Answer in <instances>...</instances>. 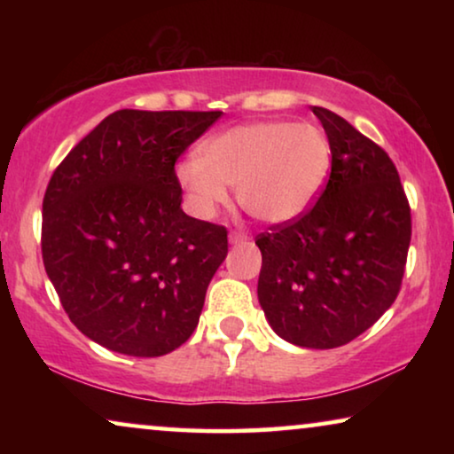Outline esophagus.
Segmentation results:
<instances>
[{"mask_svg": "<svg viewBox=\"0 0 454 454\" xmlns=\"http://www.w3.org/2000/svg\"><path fill=\"white\" fill-rule=\"evenodd\" d=\"M229 241H231V244H235V246L246 244L247 235L244 231H231V233H229Z\"/></svg>", "mask_w": 454, "mask_h": 454, "instance_id": "34e87169", "label": "esophagus"}]
</instances>
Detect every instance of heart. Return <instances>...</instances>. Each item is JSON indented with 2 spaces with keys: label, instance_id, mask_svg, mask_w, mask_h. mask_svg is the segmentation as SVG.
I'll return each instance as SVG.
<instances>
[{
  "label": "heart",
  "instance_id": "1",
  "mask_svg": "<svg viewBox=\"0 0 454 454\" xmlns=\"http://www.w3.org/2000/svg\"><path fill=\"white\" fill-rule=\"evenodd\" d=\"M333 165L331 140L312 123L264 120L239 123L198 148V159L177 165V182L190 210L213 219L235 200L252 219L285 223L312 207Z\"/></svg>",
  "mask_w": 454,
  "mask_h": 454
}]
</instances>
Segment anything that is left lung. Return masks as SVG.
Here are the masks:
<instances>
[{
	"label": "left lung",
	"mask_w": 454,
	"mask_h": 454,
	"mask_svg": "<svg viewBox=\"0 0 454 454\" xmlns=\"http://www.w3.org/2000/svg\"><path fill=\"white\" fill-rule=\"evenodd\" d=\"M333 165L312 208L256 238L258 300L289 343L333 349L393 306L405 275L411 208L384 148L325 107H312Z\"/></svg>",
	"instance_id": "8db88e82"
}]
</instances>
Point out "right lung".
Wrapping results in <instances>:
<instances>
[{
	"label": "right lung",
	"mask_w": 454,
	"mask_h": 454,
	"mask_svg": "<svg viewBox=\"0 0 454 454\" xmlns=\"http://www.w3.org/2000/svg\"><path fill=\"white\" fill-rule=\"evenodd\" d=\"M221 115L115 111L49 179L43 264L67 318L95 343L159 357L198 326L227 229L184 213L176 163Z\"/></svg>",
	"instance_id": "add662e5"
}]
</instances>
